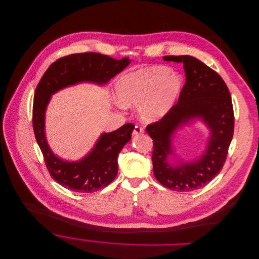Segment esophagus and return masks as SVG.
Returning <instances> with one entry per match:
<instances>
[{"instance_id": "34e87169", "label": "esophagus", "mask_w": 259, "mask_h": 259, "mask_svg": "<svg viewBox=\"0 0 259 259\" xmlns=\"http://www.w3.org/2000/svg\"><path fill=\"white\" fill-rule=\"evenodd\" d=\"M144 133V130L138 125L135 126L134 128V132H133V136H139V135H142Z\"/></svg>"}]
</instances>
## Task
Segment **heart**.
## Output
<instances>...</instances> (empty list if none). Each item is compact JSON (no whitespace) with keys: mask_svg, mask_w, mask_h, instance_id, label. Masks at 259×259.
<instances>
[{"mask_svg":"<svg viewBox=\"0 0 259 259\" xmlns=\"http://www.w3.org/2000/svg\"><path fill=\"white\" fill-rule=\"evenodd\" d=\"M183 88L184 80L179 73L166 66L154 65L120 76L115 83V94L121 106H139L140 118L155 123L170 113Z\"/></svg>","mask_w":259,"mask_h":259,"instance_id":"obj_1","label":"heart"}]
</instances>
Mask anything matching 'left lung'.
Masks as SVG:
<instances>
[{"mask_svg": "<svg viewBox=\"0 0 259 259\" xmlns=\"http://www.w3.org/2000/svg\"><path fill=\"white\" fill-rule=\"evenodd\" d=\"M184 64L186 83L178 104L162 120L146 127L153 140V171L164 187L190 192L207 185L221 171L234 134L232 99L224 79L192 56H165ZM196 120L210 131L205 149L198 158L185 161L173 145L177 132Z\"/></svg>", "mask_w": 259, "mask_h": 259, "instance_id": "left-lung-1", "label": "left lung"}]
</instances>
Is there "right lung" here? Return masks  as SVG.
I'll return each mask as SVG.
<instances>
[{
    "label": "right lung",
    "instance_id": "right-lung-1",
    "mask_svg": "<svg viewBox=\"0 0 259 259\" xmlns=\"http://www.w3.org/2000/svg\"><path fill=\"white\" fill-rule=\"evenodd\" d=\"M131 61L99 53L73 54L54 62L39 80L33 98V132L50 175L62 187L92 193L109 185L118 171V154L131 141L135 125L126 123L114 132L103 133L84 157L76 161L65 160L51 150L46 137V111L52 96L82 82L104 85Z\"/></svg>",
    "mask_w": 259,
    "mask_h": 259
}]
</instances>
